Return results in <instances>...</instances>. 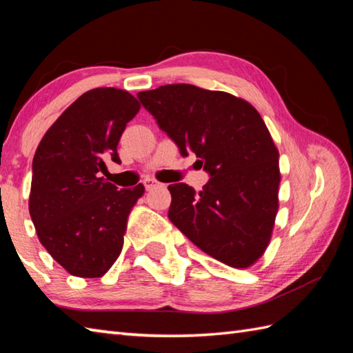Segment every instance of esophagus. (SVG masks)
<instances>
[{
	"mask_svg": "<svg viewBox=\"0 0 353 353\" xmlns=\"http://www.w3.org/2000/svg\"><path fill=\"white\" fill-rule=\"evenodd\" d=\"M142 185H144V188H145V190H153L154 186L159 185V182L154 181V179H145V181L142 182Z\"/></svg>",
	"mask_w": 353,
	"mask_h": 353,
	"instance_id": "1",
	"label": "esophagus"
}]
</instances>
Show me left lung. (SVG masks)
I'll return each mask as SVG.
<instances>
[{
    "label": "left lung",
    "mask_w": 353,
    "mask_h": 353,
    "mask_svg": "<svg viewBox=\"0 0 353 353\" xmlns=\"http://www.w3.org/2000/svg\"><path fill=\"white\" fill-rule=\"evenodd\" d=\"M182 156L194 153L209 181L196 192L172 183L168 219L209 256L235 268L256 262L272 238L279 153L258 110L228 92L177 83L138 92Z\"/></svg>",
    "instance_id": "left-lung-1"
}]
</instances>
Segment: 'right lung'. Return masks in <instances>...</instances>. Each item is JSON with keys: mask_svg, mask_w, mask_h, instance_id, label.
I'll return each instance as SVG.
<instances>
[{"mask_svg": "<svg viewBox=\"0 0 353 353\" xmlns=\"http://www.w3.org/2000/svg\"><path fill=\"white\" fill-rule=\"evenodd\" d=\"M139 103L127 91L97 88L85 92L56 119L33 157L30 216L37 238L66 272L101 277L123 249L141 183L118 190L101 177Z\"/></svg>", "mask_w": 353, "mask_h": 353, "instance_id": "1", "label": "right lung"}]
</instances>
